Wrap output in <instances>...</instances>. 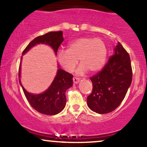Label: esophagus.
<instances>
[{
    "label": "esophagus",
    "mask_w": 147,
    "mask_h": 147,
    "mask_svg": "<svg viewBox=\"0 0 147 147\" xmlns=\"http://www.w3.org/2000/svg\"><path fill=\"white\" fill-rule=\"evenodd\" d=\"M79 80H80V79L78 78V77H73V82L75 84H77L78 82H79Z\"/></svg>",
    "instance_id": "esophagus-1"
}]
</instances>
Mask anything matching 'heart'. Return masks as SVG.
I'll return each instance as SVG.
<instances>
[{"mask_svg": "<svg viewBox=\"0 0 147 147\" xmlns=\"http://www.w3.org/2000/svg\"><path fill=\"white\" fill-rule=\"evenodd\" d=\"M107 48L100 38L93 37H82L68 45L67 50H61L57 54L60 65L65 71L72 72L80 61L77 74L82 75L90 70L97 72L105 64Z\"/></svg>", "mask_w": 147, "mask_h": 147, "instance_id": "heart-1", "label": "heart"}]
</instances>
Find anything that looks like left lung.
<instances>
[{
  "label": "left lung",
  "mask_w": 147,
  "mask_h": 147,
  "mask_svg": "<svg viewBox=\"0 0 147 147\" xmlns=\"http://www.w3.org/2000/svg\"><path fill=\"white\" fill-rule=\"evenodd\" d=\"M132 76L129 53L118 42L104 68L90 78L92 90L87 97L88 107L99 114L115 110L125 97Z\"/></svg>",
  "instance_id": "left-lung-1"
}]
</instances>
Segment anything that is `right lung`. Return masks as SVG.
Masks as SVG:
<instances>
[{"label": "right lung", "instance_id": "1", "mask_svg": "<svg viewBox=\"0 0 147 147\" xmlns=\"http://www.w3.org/2000/svg\"><path fill=\"white\" fill-rule=\"evenodd\" d=\"M63 41L62 31L50 32L41 36H37L33 39L23 50V55L26 53L30 48L35 45L43 43L49 45L53 48L57 55V50ZM18 77H21V63L19 65ZM73 75L59 68L57 75L50 86L47 90L39 95L29 93L21 85L25 97L34 109L41 114L47 115H54L58 114L64 109L66 103L65 91L73 84Z\"/></svg>", "mask_w": 147, "mask_h": 147}]
</instances>
